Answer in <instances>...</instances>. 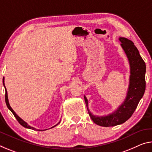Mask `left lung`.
<instances>
[{
  "mask_svg": "<svg viewBox=\"0 0 152 152\" xmlns=\"http://www.w3.org/2000/svg\"><path fill=\"white\" fill-rule=\"evenodd\" d=\"M122 50L128 59L130 66L129 84L125 99L121 105L110 114L105 115H94L88 109L85 95V102L91 120L99 126L109 127L121 124L129 120L143 97L145 90L146 66L134 43L124 37H119Z\"/></svg>",
  "mask_w": 152,
  "mask_h": 152,
  "instance_id": "8db88e82",
  "label": "left lung"
}]
</instances>
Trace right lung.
Returning <instances> with one entry per match:
<instances>
[{
  "label": "right lung",
  "mask_w": 152,
  "mask_h": 152,
  "mask_svg": "<svg viewBox=\"0 0 152 152\" xmlns=\"http://www.w3.org/2000/svg\"><path fill=\"white\" fill-rule=\"evenodd\" d=\"M2 83H3V85H4V88H5V102H6V104H7V107L9 108V110L11 111V112L13 113V115H14V116L15 117V118L18 120V121L19 122V123H20L21 126H23V127H25V128H26V129H32V130H34V131H46V130H47V129H44V130H40V129H35V128H34V127H32V126H30V125H29L27 122H26L25 121H24L23 120H22L21 118L19 116V115L16 114V113L14 112V110L12 109L11 108V105H10V104H9V99H8V94H7V89H6V87H5V86H4V78H3V80H2ZM60 121H61V120H60ZM60 121L58 122V123H57L56 125H55V126H52L51 128H50V129H52V128H53V127H55V126H56L57 125H58L59 123H60Z\"/></svg>",
  "instance_id": "1"
}]
</instances>
